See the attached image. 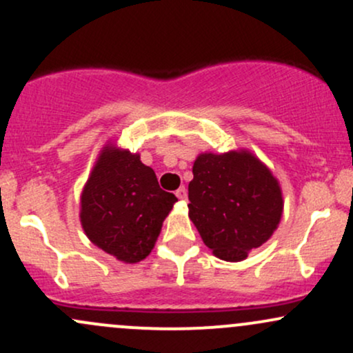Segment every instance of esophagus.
<instances>
[{
	"mask_svg": "<svg viewBox=\"0 0 353 353\" xmlns=\"http://www.w3.org/2000/svg\"><path fill=\"white\" fill-rule=\"evenodd\" d=\"M176 196H177V199L185 201V199H188V189H185V188H179V189L176 190Z\"/></svg>",
	"mask_w": 353,
	"mask_h": 353,
	"instance_id": "obj_1",
	"label": "esophagus"
}]
</instances>
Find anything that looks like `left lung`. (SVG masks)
<instances>
[{
	"mask_svg": "<svg viewBox=\"0 0 353 353\" xmlns=\"http://www.w3.org/2000/svg\"><path fill=\"white\" fill-rule=\"evenodd\" d=\"M189 182V217L219 259L239 262L274 234L282 216L279 182L247 151L201 154Z\"/></svg>",
	"mask_w": 353,
	"mask_h": 353,
	"instance_id": "1",
	"label": "left lung"
}]
</instances>
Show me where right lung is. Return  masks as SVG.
Wrapping results in <instances>:
<instances>
[{"label": "right lung", "instance_id": "add662e5", "mask_svg": "<svg viewBox=\"0 0 353 353\" xmlns=\"http://www.w3.org/2000/svg\"><path fill=\"white\" fill-rule=\"evenodd\" d=\"M176 201L137 154L108 145L84 185L81 224L92 244L136 264L151 254Z\"/></svg>", "mask_w": 353, "mask_h": 353}]
</instances>
